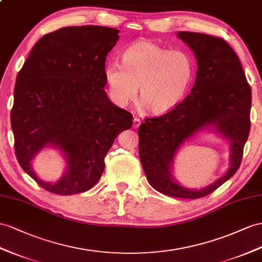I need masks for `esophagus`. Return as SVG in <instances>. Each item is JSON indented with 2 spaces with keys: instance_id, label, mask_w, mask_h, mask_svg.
<instances>
[{
  "instance_id": "esophagus-1",
  "label": "esophagus",
  "mask_w": 262,
  "mask_h": 262,
  "mask_svg": "<svg viewBox=\"0 0 262 262\" xmlns=\"http://www.w3.org/2000/svg\"><path fill=\"white\" fill-rule=\"evenodd\" d=\"M140 123H142V122H140L139 118H137V117L134 118V120H133V127H134V128H138Z\"/></svg>"
}]
</instances>
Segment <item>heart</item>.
Listing matches in <instances>:
<instances>
[{"label": "heart", "instance_id": "1", "mask_svg": "<svg viewBox=\"0 0 262 262\" xmlns=\"http://www.w3.org/2000/svg\"><path fill=\"white\" fill-rule=\"evenodd\" d=\"M195 62L187 52L171 51L150 41H138L123 53L122 63L111 59L104 67V77L112 100L125 107L139 100L154 115L175 110L188 93Z\"/></svg>", "mask_w": 262, "mask_h": 262}]
</instances>
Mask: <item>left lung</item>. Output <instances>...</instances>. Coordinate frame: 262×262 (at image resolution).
<instances>
[{"instance_id": "1", "label": "left lung", "mask_w": 262, "mask_h": 262, "mask_svg": "<svg viewBox=\"0 0 262 262\" xmlns=\"http://www.w3.org/2000/svg\"><path fill=\"white\" fill-rule=\"evenodd\" d=\"M177 36L195 54L196 82L175 110L140 124L139 158L152 188L167 196L197 199L216 190L239 168L250 132L251 89L239 57L225 39L193 32H178ZM209 125L230 139L231 167L203 190L185 189L171 175L173 157L185 140Z\"/></svg>"}]
</instances>
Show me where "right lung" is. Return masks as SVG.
Returning a JSON list of instances; mask_svg holds the SVG:
<instances>
[{
    "label": "right lung",
    "mask_w": 262,
    "mask_h": 262,
    "mask_svg": "<svg viewBox=\"0 0 262 262\" xmlns=\"http://www.w3.org/2000/svg\"><path fill=\"white\" fill-rule=\"evenodd\" d=\"M119 31L106 26H69L33 46L16 76L11 126L22 169L44 188L69 196L91 189L102 176L104 158L133 115L113 104L104 90L106 56ZM50 144L62 150L68 168L54 184L31 169L36 154Z\"/></svg>",
    "instance_id": "1"
}]
</instances>
